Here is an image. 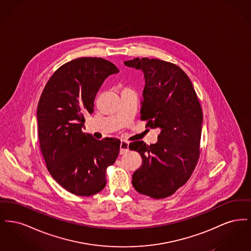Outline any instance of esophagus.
<instances>
[{"instance_id":"esophagus-1","label":"esophagus","mask_w":251,"mask_h":251,"mask_svg":"<svg viewBox=\"0 0 251 251\" xmlns=\"http://www.w3.org/2000/svg\"><path fill=\"white\" fill-rule=\"evenodd\" d=\"M128 151H129V142H127V141H125V140H122V141L120 142V154H124V153H126Z\"/></svg>"}]
</instances>
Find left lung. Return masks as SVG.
<instances>
[{
    "label": "left lung",
    "instance_id": "1",
    "mask_svg": "<svg viewBox=\"0 0 251 251\" xmlns=\"http://www.w3.org/2000/svg\"><path fill=\"white\" fill-rule=\"evenodd\" d=\"M126 67L143 72L141 120L159 129L158 141L129 145L139 152L142 166L132 174L135 190L153 199L171 196L190 178L200 155L202 111L189 77L163 60L135 58Z\"/></svg>",
    "mask_w": 251,
    "mask_h": 251
}]
</instances>
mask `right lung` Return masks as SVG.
<instances>
[{
  "label": "right lung",
  "instance_id": "1",
  "mask_svg": "<svg viewBox=\"0 0 251 251\" xmlns=\"http://www.w3.org/2000/svg\"><path fill=\"white\" fill-rule=\"evenodd\" d=\"M111 62L97 57L72 60L52 74L37 105L40 150L50 174L66 190L91 196L106 185V168L120 153V140H97L84 133V115L94 112L104 80L119 73Z\"/></svg>",
  "mask_w": 251,
  "mask_h": 251
}]
</instances>
